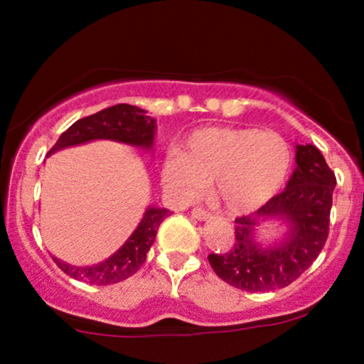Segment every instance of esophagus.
<instances>
[{"mask_svg": "<svg viewBox=\"0 0 364 364\" xmlns=\"http://www.w3.org/2000/svg\"><path fill=\"white\" fill-rule=\"evenodd\" d=\"M192 216H194L196 219H199V221H204V219H208L210 214L203 208H196V209H192Z\"/></svg>", "mask_w": 364, "mask_h": 364, "instance_id": "obj_1", "label": "esophagus"}]
</instances>
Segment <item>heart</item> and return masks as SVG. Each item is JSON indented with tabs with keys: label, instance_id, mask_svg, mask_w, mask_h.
<instances>
[{
	"label": "heart",
	"instance_id": "obj_1",
	"mask_svg": "<svg viewBox=\"0 0 364 364\" xmlns=\"http://www.w3.org/2000/svg\"><path fill=\"white\" fill-rule=\"evenodd\" d=\"M291 167L284 136L257 128L208 127L192 132L181 150L161 160L165 187L182 200L213 182L216 203L230 213H251L282 189Z\"/></svg>",
	"mask_w": 364,
	"mask_h": 364
}]
</instances>
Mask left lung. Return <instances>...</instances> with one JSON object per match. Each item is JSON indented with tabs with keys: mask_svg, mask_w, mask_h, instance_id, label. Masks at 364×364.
<instances>
[{
	"mask_svg": "<svg viewBox=\"0 0 364 364\" xmlns=\"http://www.w3.org/2000/svg\"><path fill=\"white\" fill-rule=\"evenodd\" d=\"M295 167L285 191L257 213L236 218L235 245L208 259L219 278L246 291L284 289L316 262L329 235L336 175L314 145H297ZM284 218L291 230L282 244L263 249L252 231L268 218Z\"/></svg>",
	"mask_w": 364,
	"mask_h": 364,
	"instance_id": "1",
	"label": "left lung"
}]
</instances>
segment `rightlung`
Masks as SVG:
<instances>
[{
	"label": "right lung",
	"instance_id": "1",
	"mask_svg": "<svg viewBox=\"0 0 364 364\" xmlns=\"http://www.w3.org/2000/svg\"><path fill=\"white\" fill-rule=\"evenodd\" d=\"M155 129V119L146 116V111L132 105H116L75 121L73 127L60 134L48 155L62 148L80 145L91 140H114L150 150L154 146ZM168 214L170 210L167 209L150 205L127 243L114 255H111L106 262L92 264V267H73L57 258H53V262L70 278L86 282L89 285L118 284L140 270L146 259V253L154 245L159 226Z\"/></svg>",
	"mask_w": 364,
	"mask_h": 364
}]
</instances>
